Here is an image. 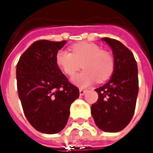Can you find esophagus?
I'll return each instance as SVG.
<instances>
[{
    "label": "esophagus",
    "mask_w": 153,
    "mask_h": 153,
    "mask_svg": "<svg viewBox=\"0 0 153 153\" xmlns=\"http://www.w3.org/2000/svg\"><path fill=\"white\" fill-rule=\"evenodd\" d=\"M85 92H86V90H85V89H79V94L80 95H84Z\"/></svg>",
    "instance_id": "esophagus-1"
}]
</instances>
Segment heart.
<instances>
[{
  "label": "heart",
  "instance_id": "b5f03b06",
  "mask_svg": "<svg viewBox=\"0 0 153 153\" xmlns=\"http://www.w3.org/2000/svg\"><path fill=\"white\" fill-rule=\"evenodd\" d=\"M71 53L59 50L55 56L56 63L68 76H73L80 68L82 72L72 79L74 85L87 87L97 79L103 82L109 79L114 70V59L106 51L93 42H81L71 46Z\"/></svg>",
  "mask_w": 153,
  "mask_h": 153
}]
</instances>
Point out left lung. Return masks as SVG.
I'll return each mask as SVG.
<instances>
[{
	"label": "left lung",
	"instance_id": "left-lung-1",
	"mask_svg": "<svg viewBox=\"0 0 153 153\" xmlns=\"http://www.w3.org/2000/svg\"><path fill=\"white\" fill-rule=\"evenodd\" d=\"M102 40L111 48L115 65L110 80L95 89L98 100L92 105L91 114L100 130L118 132L134 115L138 94L137 64L133 53L120 42L109 37Z\"/></svg>",
	"mask_w": 153,
	"mask_h": 153
}]
</instances>
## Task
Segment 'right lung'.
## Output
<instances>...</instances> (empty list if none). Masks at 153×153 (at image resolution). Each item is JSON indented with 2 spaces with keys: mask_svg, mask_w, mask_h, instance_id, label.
Listing matches in <instances>:
<instances>
[{
  "mask_svg": "<svg viewBox=\"0 0 153 153\" xmlns=\"http://www.w3.org/2000/svg\"><path fill=\"white\" fill-rule=\"evenodd\" d=\"M66 41L33 42L16 64L19 99L29 123L42 133L55 134L67 124L70 105L79 96L58 67L55 56Z\"/></svg>",
  "mask_w": 153,
  "mask_h": 153,
  "instance_id": "right-lung-1",
  "label": "right lung"
}]
</instances>
